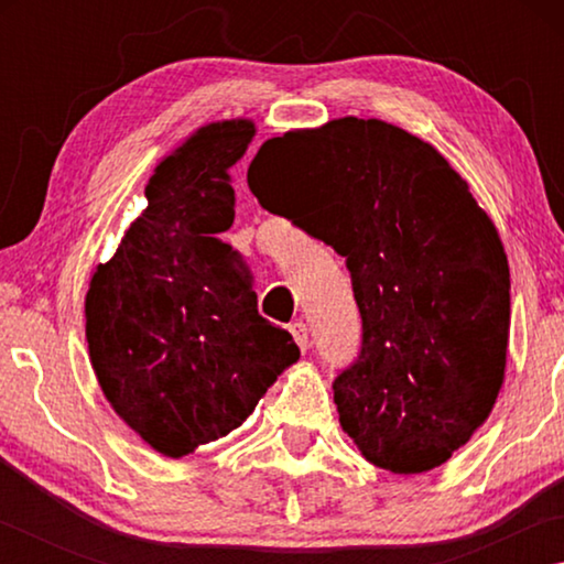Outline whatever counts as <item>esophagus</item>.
Listing matches in <instances>:
<instances>
[{"instance_id":"1","label":"esophagus","mask_w":564,"mask_h":564,"mask_svg":"<svg viewBox=\"0 0 564 564\" xmlns=\"http://www.w3.org/2000/svg\"><path fill=\"white\" fill-rule=\"evenodd\" d=\"M291 336H293L295 343H299L301 350L308 348V328H305L303 321H295V323H293V326H291Z\"/></svg>"}]
</instances>
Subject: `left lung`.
Masks as SVG:
<instances>
[{
    "label": "left lung",
    "instance_id": "8db88e82",
    "mask_svg": "<svg viewBox=\"0 0 564 564\" xmlns=\"http://www.w3.org/2000/svg\"><path fill=\"white\" fill-rule=\"evenodd\" d=\"M248 188L348 259L362 348L333 383L343 433L398 475L451 460L492 413L510 340L508 253L467 181L415 133L340 117L265 141Z\"/></svg>",
    "mask_w": 564,
    "mask_h": 564
}]
</instances>
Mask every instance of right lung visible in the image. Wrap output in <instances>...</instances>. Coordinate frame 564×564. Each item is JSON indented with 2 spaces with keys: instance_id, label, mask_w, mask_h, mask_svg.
Returning a JSON list of instances; mask_svg holds the SVG:
<instances>
[{
  "instance_id": "right-lung-1",
  "label": "right lung",
  "mask_w": 564,
  "mask_h": 564,
  "mask_svg": "<svg viewBox=\"0 0 564 564\" xmlns=\"http://www.w3.org/2000/svg\"><path fill=\"white\" fill-rule=\"evenodd\" d=\"M253 137V119L212 121L161 159L147 208L84 299L104 398L174 460L241 427L301 358L291 333L259 316L243 256L221 241L236 216L228 171Z\"/></svg>"
}]
</instances>
